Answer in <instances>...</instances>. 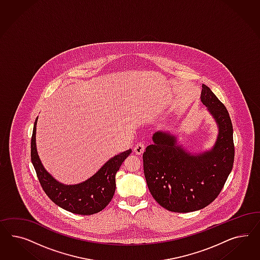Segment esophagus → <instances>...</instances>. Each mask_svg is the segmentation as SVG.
Masks as SVG:
<instances>
[{
  "label": "esophagus",
  "mask_w": 260,
  "mask_h": 260,
  "mask_svg": "<svg viewBox=\"0 0 260 260\" xmlns=\"http://www.w3.org/2000/svg\"><path fill=\"white\" fill-rule=\"evenodd\" d=\"M144 150H145V145L143 143H137L134 146V151L138 155H141L142 153L144 152Z\"/></svg>",
  "instance_id": "1"
}]
</instances>
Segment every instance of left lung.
Here are the masks:
<instances>
[{"mask_svg": "<svg viewBox=\"0 0 260 260\" xmlns=\"http://www.w3.org/2000/svg\"><path fill=\"white\" fill-rule=\"evenodd\" d=\"M201 102L216 123L218 134L210 150L190 152L168 131L152 135L143 153L146 181L159 205L174 213L201 210L218 197L235 159L233 125L225 106L202 85Z\"/></svg>", "mask_w": 260, "mask_h": 260, "instance_id": "obj_1", "label": "left lung"}]
</instances>
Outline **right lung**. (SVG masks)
Instances as JSON below:
<instances>
[{
	"instance_id": "right-lung-1",
	"label": "right lung",
	"mask_w": 260,
	"mask_h": 260,
	"mask_svg": "<svg viewBox=\"0 0 260 260\" xmlns=\"http://www.w3.org/2000/svg\"><path fill=\"white\" fill-rule=\"evenodd\" d=\"M37 121L38 117L35 120L32 133L31 162L47 197L57 206L71 213L89 215L101 212L113 197L116 188L115 175L124 160L132 153V150L123 151L109 159L85 181L71 185L63 184L47 172L38 155L36 147Z\"/></svg>"
}]
</instances>
